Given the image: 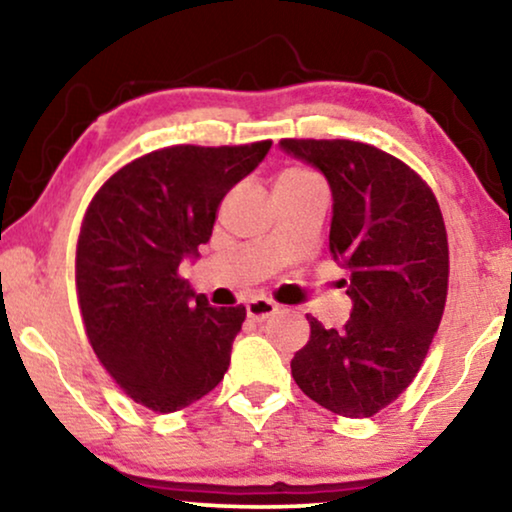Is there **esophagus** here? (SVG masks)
I'll use <instances>...</instances> for the list:
<instances>
[{
    "mask_svg": "<svg viewBox=\"0 0 512 512\" xmlns=\"http://www.w3.org/2000/svg\"><path fill=\"white\" fill-rule=\"evenodd\" d=\"M277 310H279L277 303H272V300H268V298H254L247 303V314H249V319H254V321H265L268 317H272Z\"/></svg>",
    "mask_w": 512,
    "mask_h": 512,
    "instance_id": "esophagus-1",
    "label": "esophagus"
}]
</instances>
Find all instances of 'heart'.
<instances>
[{
	"instance_id": "b5f03b06",
	"label": "heart",
	"mask_w": 512,
	"mask_h": 512,
	"mask_svg": "<svg viewBox=\"0 0 512 512\" xmlns=\"http://www.w3.org/2000/svg\"><path fill=\"white\" fill-rule=\"evenodd\" d=\"M307 179H314V174L303 170V167H289V170L279 174L277 184H298V181H307Z\"/></svg>"
}]
</instances>
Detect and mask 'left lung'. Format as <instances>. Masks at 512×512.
Segmentation results:
<instances>
[{"instance_id": "1", "label": "left lung", "mask_w": 512, "mask_h": 512, "mask_svg": "<svg viewBox=\"0 0 512 512\" xmlns=\"http://www.w3.org/2000/svg\"><path fill=\"white\" fill-rule=\"evenodd\" d=\"M282 149L324 174L333 193L328 247L347 272L354 310L291 361L305 396L342 417H373L422 368L443 319L450 249L438 200L419 174L352 139H282Z\"/></svg>"}]
</instances>
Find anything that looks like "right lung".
Returning a JSON list of instances; mask_svg holds the SVG:
<instances>
[{
  "label": "right lung",
  "mask_w": 512,
  "mask_h": 512,
  "mask_svg": "<svg viewBox=\"0 0 512 512\" xmlns=\"http://www.w3.org/2000/svg\"><path fill=\"white\" fill-rule=\"evenodd\" d=\"M270 146H165L123 165L90 200L76 242L83 326L107 373L144 408H186L226 375L247 310L195 296L179 263L209 242L221 200Z\"/></svg>",
  "instance_id": "1"
}]
</instances>
